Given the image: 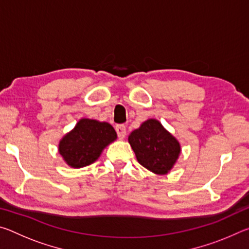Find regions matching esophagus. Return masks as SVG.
Listing matches in <instances>:
<instances>
[{"label": "esophagus", "mask_w": 249, "mask_h": 249, "mask_svg": "<svg viewBox=\"0 0 249 249\" xmlns=\"http://www.w3.org/2000/svg\"><path fill=\"white\" fill-rule=\"evenodd\" d=\"M115 129H116L117 135H119V137L121 138V140H123V138L125 137V135H126V127H125V125H123V124L116 125V126H115Z\"/></svg>", "instance_id": "obj_1"}]
</instances>
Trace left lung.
I'll list each match as a JSON object with an SVG mask.
<instances>
[{
    "mask_svg": "<svg viewBox=\"0 0 249 249\" xmlns=\"http://www.w3.org/2000/svg\"><path fill=\"white\" fill-rule=\"evenodd\" d=\"M128 142L137 161L156 175H166L179 158L181 147L176 137L159 121H145L140 128L133 130Z\"/></svg>",
    "mask_w": 249,
    "mask_h": 249,
    "instance_id": "8db88e82",
    "label": "left lung"
}]
</instances>
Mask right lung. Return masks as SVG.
Masks as SVG:
<instances>
[{"mask_svg":"<svg viewBox=\"0 0 249 249\" xmlns=\"http://www.w3.org/2000/svg\"><path fill=\"white\" fill-rule=\"evenodd\" d=\"M115 129L107 122L81 119L59 142V154L72 168L93 163L102 150L116 140Z\"/></svg>","mask_w":249,"mask_h":249,"instance_id":"right-lung-1","label":"right lung"}]
</instances>
